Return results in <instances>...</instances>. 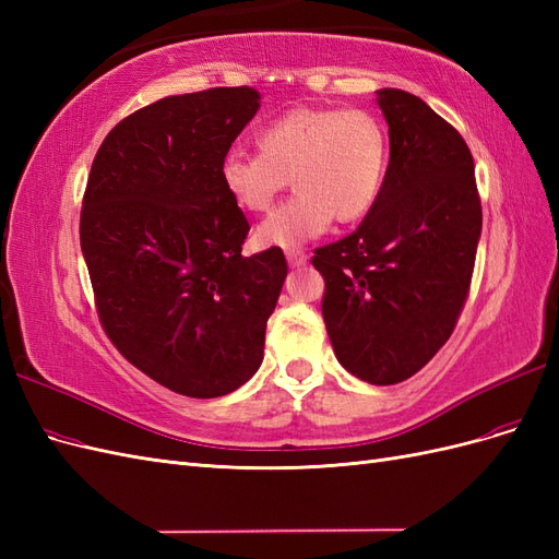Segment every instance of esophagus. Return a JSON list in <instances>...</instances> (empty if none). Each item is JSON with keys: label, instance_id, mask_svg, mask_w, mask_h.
<instances>
[{"label": "esophagus", "instance_id": "esophagus-1", "mask_svg": "<svg viewBox=\"0 0 559 559\" xmlns=\"http://www.w3.org/2000/svg\"><path fill=\"white\" fill-rule=\"evenodd\" d=\"M286 259H289L292 267H302L308 263V253L302 249H289V251H286Z\"/></svg>", "mask_w": 559, "mask_h": 559}]
</instances>
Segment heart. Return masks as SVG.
Here are the masks:
<instances>
[{
  "label": "heart",
  "mask_w": 559,
  "mask_h": 559,
  "mask_svg": "<svg viewBox=\"0 0 559 559\" xmlns=\"http://www.w3.org/2000/svg\"><path fill=\"white\" fill-rule=\"evenodd\" d=\"M261 151L233 146L222 181L247 212L273 210L294 179L296 195L259 226L267 247H298L324 233L333 216L354 224L376 207L389 163L386 130L357 107H296L259 130Z\"/></svg>",
  "instance_id": "1"
}]
</instances>
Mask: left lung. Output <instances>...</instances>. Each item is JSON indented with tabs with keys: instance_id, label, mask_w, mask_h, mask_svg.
Returning <instances> with one entry per match:
<instances>
[{
	"instance_id": "obj_1",
	"label": "left lung",
	"mask_w": 559,
	"mask_h": 559,
	"mask_svg": "<svg viewBox=\"0 0 559 559\" xmlns=\"http://www.w3.org/2000/svg\"><path fill=\"white\" fill-rule=\"evenodd\" d=\"M389 165L376 207L314 249L335 359L370 384L425 368L454 331L483 228L473 156L445 118L399 88L378 91Z\"/></svg>"
}]
</instances>
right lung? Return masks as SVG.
Here are the masks:
<instances>
[{
    "label": "right lung",
    "mask_w": 559,
    "mask_h": 559,
    "mask_svg": "<svg viewBox=\"0 0 559 559\" xmlns=\"http://www.w3.org/2000/svg\"><path fill=\"white\" fill-rule=\"evenodd\" d=\"M261 107L249 86L170 95L97 148L81 251L109 341L144 376L191 399L226 396L263 361L286 259L245 257L249 222L222 160Z\"/></svg>",
    "instance_id": "right-lung-1"
}]
</instances>
